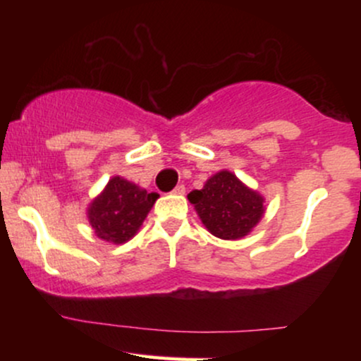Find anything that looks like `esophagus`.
<instances>
[{"label":"esophagus","mask_w":361,"mask_h":361,"mask_svg":"<svg viewBox=\"0 0 361 361\" xmlns=\"http://www.w3.org/2000/svg\"><path fill=\"white\" fill-rule=\"evenodd\" d=\"M185 192H186V188H185V185H178L175 190H173V193L175 195H185Z\"/></svg>","instance_id":"obj_1"}]
</instances>
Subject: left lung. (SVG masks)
<instances>
[{
	"label": "left lung",
	"instance_id": "8db88e82",
	"mask_svg": "<svg viewBox=\"0 0 361 361\" xmlns=\"http://www.w3.org/2000/svg\"><path fill=\"white\" fill-rule=\"evenodd\" d=\"M202 224L215 238L235 241L247 235L264 215V197L234 173L222 169L205 181L204 188L188 193Z\"/></svg>",
	"mask_w": 361,
	"mask_h": 361
}]
</instances>
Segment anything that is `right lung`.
Wrapping results in <instances>:
<instances>
[{
	"instance_id": "1",
	"label": "right lung",
	"mask_w": 361,
	"mask_h": 361,
	"mask_svg": "<svg viewBox=\"0 0 361 361\" xmlns=\"http://www.w3.org/2000/svg\"><path fill=\"white\" fill-rule=\"evenodd\" d=\"M159 198L157 193L132 183L122 176L110 178L86 209L94 235L102 241L123 244L134 238Z\"/></svg>"
}]
</instances>
